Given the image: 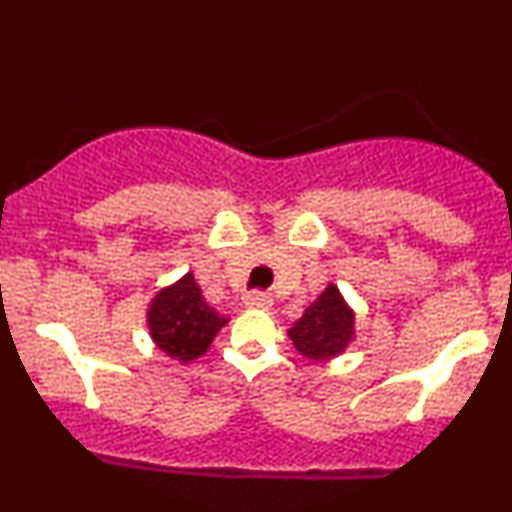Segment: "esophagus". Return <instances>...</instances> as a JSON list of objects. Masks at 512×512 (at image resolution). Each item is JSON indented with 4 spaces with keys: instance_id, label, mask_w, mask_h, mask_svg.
I'll return each mask as SVG.
<instances>
[{
    "instance_id": "esophagus-1",
    "label": "esophagus",
    "mask_w": 512,
    "mask_h": 512,
    "mask_svg": "<svg viewBox=\"0 0 512 512\" xmlns=\"http://www.w3.org/2000/svg\"><path fill=\"white\" fill-rule=\"evenodd\" d=\"M243 303L245 308H260V310H267L269 305L274 303V298L269 296V293H262V291H250L243 296Z\"/></svg>"
}]
</instances>
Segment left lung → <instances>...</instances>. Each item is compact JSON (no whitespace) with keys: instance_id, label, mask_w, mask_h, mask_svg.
Here are the masks:
<instances>
[{"instance_id":"8db88e82","label":"left lung","mask_w":512,"mask_h":512,"mask_svg":"<svg viewBox=\"0 0 512 512\" xmlns=\"http://www.w3.org/2000/svg\"><path fill=\"white\" fill-rule=\"evenodd\" d=\"M289 339L303 358L327 363L342 356L356 339V313L337 284L327 289L303 310L301 320L289 327Z\"/></svg>"}]
</instances>
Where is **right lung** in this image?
Here are the masks:
<instances>
[{
  "mask_svg": "<svg viewBox=\"0 0 512 512\" xmlns=\"http://www.w3.org/2000/svg\"><path fill=\"white\" fill-rule=\"evenodd\" d=\"M226 325L228 317L204 301L192 272L158 289L146 308L151 342L180 363H190L207 354L214 337Z\"/></svg>",
  "mask_w": 512,
  "mask_h": 512,
  "instance_id": "1",
  "label": "right lung"
}]
</instances>
